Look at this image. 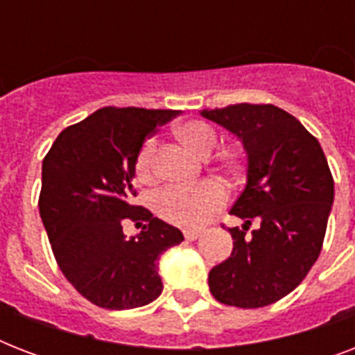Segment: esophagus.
Returning a JSON list of instances; mask_svg holds the SVG:
<instances>
[{
  "label": "esophagus",
  "instance_id": "34e87169",
  "mask_svg": "<svg viewBox=\"0 0 355 355\" xmlns=\"http://www.w3.org/2000/svg\"><path fill=\"white\" fill-rule=\"evenodd\" d=\"M200 236V230H184V237L188 239V241H193L197 237Z\"/></svg>",
  "mask_w": 355,
  "mask_h": 355
}]
</instances>
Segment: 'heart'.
<instances>
[{
  "label": "heart",
  "instance_id": "1",
  "mask_svg": "<svg viewBox=\"0 0 355 355\" xmlns=\"http://www.w3.org/2000/svg\"><path fill=\"white\" fill-rule=\"evenodd\" d=\"M175 136L184 147L197 156H210L219 144V134L211 125L199 119H191L175 128ZM156 141L147 139L134 160V175L139 182H150L155 178ZM219 164L225 171H234L237 166L236 153H223ZM227 205V191L216 180L195 186V188H166L153 200L155 211L164 221L182 228L202 227L214 214Z\"/></svg>",
  "mask_w": 355,
  "mask_h": 355
}]
</instances>
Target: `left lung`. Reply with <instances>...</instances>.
I'll return each instance as SVG.
<instances>
[{
	"label": "left lung",
	"instance_id": "1",
	"mask_svg": "<svg viewBox=\"0 0 355 355\" xmlns=\"http://www.w3.org/2000/svg\"><path fill=\"white\" fill-rule=\"evenodd\" d=\"M202 116L237 134L248 158L247 184L230 210L245 225L228 228L232 254L210 270L208 286L221 304L263 308L289 295L319 258L334 177L319 139L275 105L239 103Z\"/></svg>",
	"mask_w": 355,
	"mask_h": 355
}]
</instances>
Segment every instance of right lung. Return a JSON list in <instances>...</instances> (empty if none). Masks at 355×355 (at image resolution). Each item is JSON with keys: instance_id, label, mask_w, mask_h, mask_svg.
<instances>
[{"instance_id": "obj_1", "label": "right lung", "mask_w": 355, "mask_h": 355, "mask_svg": "<svg viewBox=\"0 0 355 355\" xmlns=\"http://www.w3.org/2000/svg\"><path fill=\"white\" fill-rule=\"evenodd\" d=\"M177 110L105 107L58 134L42 164L38 208L58 269L105 309H132L162 293L158 258L182 241L178 228L134 206V160ZM125 220L146 223L138 238Z\"/></svg>"}]
</instances>
